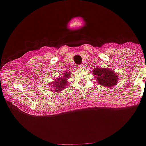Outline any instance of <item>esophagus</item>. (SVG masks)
Segmentation results:
<instances>
[{"label":"esophagus","mask_w":146,"mask_h":146,"mask_svg":"<svg viewBox=\"0 0 146 146\" xmlns=\"http://www.w3.org/2000/svg\"><path fill=\"white\" fill-rule=\"evenodd\" d=\"M77 67H78V69H82V68H84L83 65H82V64H78V65L77 66Z\"/></svg>","instance_id":"1"}]
</instances>
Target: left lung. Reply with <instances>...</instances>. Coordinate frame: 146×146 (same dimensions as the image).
<instances>
[{
  "mask_svg": "<svg viewBox=\"0 0 146 146\" xmlns=\"http://www.w3.org/2000/svg\"><path fill=\"white\" fill-rule=\"evenodd\" d=\"M92 73L95 75L100 85L112 87L118 82L117 75L111 71V70L106 68H95Z\"/></svg>",
  "mask_w": 146,
  "mask_h": 146,
  "instance_id": "1",
  "label": "left lung"
}]
</instances>
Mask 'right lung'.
<instances>
[{"label": "right lung", "instance_id": "right-lung-1", "mask_svg": "<svg viewBox=\"0 0 146 146\" xmlns=\"http://www.w3.org/2000/svg\"><path fill=\"white\" fill-rule=\"evenodd\" d=\"M70 76V73H66L64 72V75H63V77H61V78H57V80H55L53 82V87H54V92H59L62 89L65 88L66 85L68 84V82H67L68 78ZM51 87V86H50Z\"/></svg>", "mask_w": 146, "mask_h": 146}]
</instances>
